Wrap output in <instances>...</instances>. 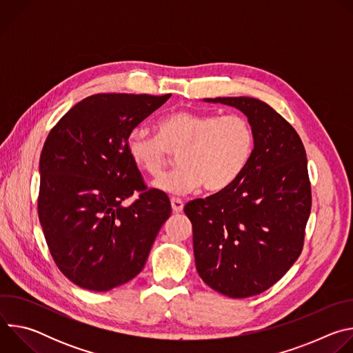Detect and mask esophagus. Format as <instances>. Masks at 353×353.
I'll return each instance as SVG.
<instances>
[{
	"label": "esophagus",
	"instance_id": "34e87169",
	"mask_svg": "<svg viewBox=\"0 0 353 353\" xmlns=\"http://www.w3.org/2000/svg\"><path fill=\"white\" fill-rule=\"evenodd\" d=\"M170 203H172V208H173V211L174 212H181L183 211V208H184V203L183 201L180 199V198H172L170 199Z\"/></svg>",
	"mask_w": 353,
	"mask_h": 353
}]
</instances>
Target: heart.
I'll return each instance as SVG.
<instances>
[{"instance_id":"obj_1","label":"heart","mask_w":353,"mask_h":353,"mask_svg":"<svg viewBox=\"0 0 353 353\" xmlns=\"http://www.w3.org/2000/svg\"><path fill=\"white\" fill-rule=\"evenodd\" d=\"M256 146L251 123L240 114L176 110L157 123V134L132 130L127 154L143 174L159 179L177 154L180 168L155 183L168 194H188L204 185L218 192L233 184L247 168Z\"/></svg>"}]
</instances>
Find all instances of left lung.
<instances>
[{
  "instance_id": "obj_1",
  "label": "left lung",
  "mask_w": 353,
  "mask_h": 353,
  "mask_svg": "<svg viewBox=\"0 0 353 353\" xmlns=\"http://www.w3.org/2000/svg\"><path fill=\"white\" fill-rule=\"evenodd\" d=\"M243 112L256 146L228 188L184 207L192 225L199 276L214 290L243 299L276 283L299 259L312 211L305 145L296 130L254 97H215Z\"/></svg>"
}]
</instances>
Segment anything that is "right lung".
Masks as SVG:
<instances>
[{"label":"right lung","mask_w":353,"mask_h":353,"mask_svg":"<svg viewBox=\"0 0 353 353\" xmlns=\"http://www.w3.org/2000/svg\"><path fill=\"white\" fill-rule=\"evenodd\" d=\"M170 96L92 94L47 135L39 221L56 265L83 289L106 292L135 278L170 216L168 195L146 187L125 149L128 134Z\"/></svg>","instance_id":"1"}]
</instances>
